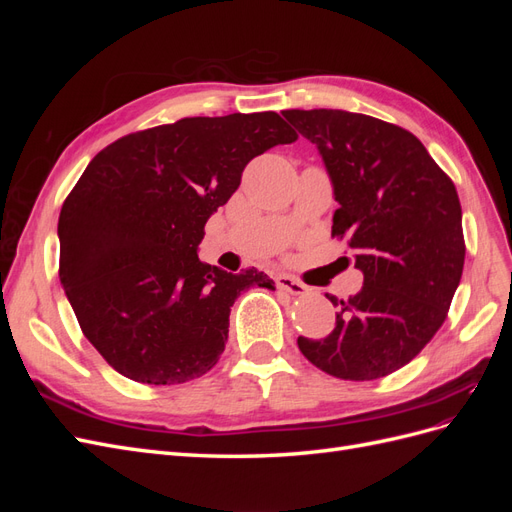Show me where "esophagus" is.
<instances>
[{
	"instance_id": "esophagus-1",
	"label": "esophagus",
	"mask_w": 512,
	"mask_h": 512,
	"mask_svg": "<svg viewBox=\"0 0 512 512\" xmlns=\"http://www.w3.org/2000/svg\"><path fill=\"white\" fill-rule=\"evenodd\" d=\"M275 284L280 290H286L290 294H305L307 292V286L299 280H294V277L286 275V273H277L275 275Z\"/></svg>"
}]
</instances>
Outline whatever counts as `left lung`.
Wrapping results in <instances>:
<instances>
[{"mask_svg":"<svg viewBox=\"0 0 512 512\" xmlns=\"http://www.w3.org/2000/svg\"><path fill=\"white\" fill-rule=\"evenodd\" d=\"M316 145L363 288L337 301L335 329L299 337L305 359L342 380H376L438 333L459 286L466 243L453 181L418 138L382 119L314 108L282 113ZM348 260V258H346Z\"/></svg>","mask_w":512,"mask_h":512,"instance_id":"1","label":"left lung"}]
</instances>
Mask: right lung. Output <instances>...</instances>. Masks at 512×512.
I'll return each mask as SVG.
<instances>
[{
  "label": "right lung",
  "mask_w": 512,
  "mask_h": 512,
  "mask_svg": "<svg viewBox=\"0 0 512 512\" xmlns=\"http://www.w3.org/2000/svg\"><path fill=\"white\" fill-rule=\"evenodd\" d=\"M297 141L273 111L185 117L119 138L89 162L59 213V280L85 337L121 376L181 384L218 363L252 269L205 265V224L252 158Z\"/></svg>",
  "instance_id": "right-lung-1"
}]
</instances>
